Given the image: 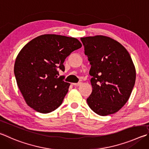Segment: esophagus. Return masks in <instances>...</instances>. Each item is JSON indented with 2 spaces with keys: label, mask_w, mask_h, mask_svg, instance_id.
Returning <instances> with one entry per match:
<instances>
[{
  "label": "esophagus",
  "mask_w": 149,
  "mask_h": 149,
  "mask_svg": "<svg viewBox=\"0 0 149 149\" xmlns=\"http://www.w3.org/2000/svg\"><path fill=\"white\" fill-rule=\"evenodd\" d=\"M72 84L75 86H79V85H81V82H78L77 83H72Z\"/></svg>",
  "instance_id": "esophagus-1"
}]
</instances>
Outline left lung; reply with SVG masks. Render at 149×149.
I'll list each match as a JSON object with an SVG mask.
<instances>
[{
  "label": "left lung",
  "instance_id": "8db88e82",
  "mask_svg": "<svg viewBox=\"0 0 149 149\" xmlns=\"http://www.w3.org/2000/svg\"><path fill=\"white\" fill-rule=\"evenodd\" d=\"M91 68L93 91L86 99L96 114L106 116L119 111L130 96L136 68L125 47L109 37L81 38Z\"/></svg>",
  "mask_w": 149,
  "mask_h": 149
}]
</instances>
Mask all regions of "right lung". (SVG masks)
Here are the masks:
<instances>
[{
    "instance_id": "obj_1",
    "label": "right lung",
    "mask_w": 149,
    "mask_h": 149,
    "mask_svg": "<svg viewBox=\"0 0 149 149\" xmlns=\"http://www.w3.org/2000/svg\"><path fill=\"white\" fill-rule=\"evenodd\" d=\"M75 38L44 34L35 38L19 53L14 74L19 88L29 106L38 112L48 113L60 106L70 84L58 70L64 72L68 56L81 47Z\"/></svg>"
}]
</instances>
